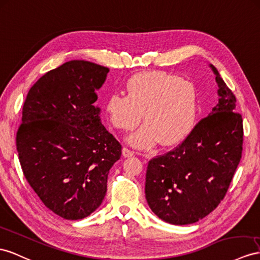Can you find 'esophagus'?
Instances as JSON below:
<instances>
[{"label": "esophagus", "instance_id": "obj_1", "mask_svg": "<svg viewBox=\"0 0 260 260\" xmlns=\"http://www.w3.org/2000/svg\"><path fill=\"white\" fill-rule=\"evenodd\" d=\"M122 152H123V156H124V157H132V156H134V151L128 149V148H126V147L123 148Z\"/></svg>", "mask_w": 260, "mask_h": 260}]
</instances>
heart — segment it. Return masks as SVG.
<instances>
[{
  "mask_svg": "<svg viewBox=\"0 0 260 260\" xmlns=\"http://www.w3.org/2000/svg\"><path fill=\"white\" fill-rule=\"evenodd\" d=\"M126 92L112 93L105 110L112 125L121 131L134 129L143 119L144 125L128 138L134 147L147 149L158 141L162 146L176 145L193 128L198 94L191 81L166 71H145L128 80Z\"/></svg>",
  "mask_w": 260,
  "mask_h": 260,
  "instance_id": "heart-1",
  "label": "heart"
}]
</instances>
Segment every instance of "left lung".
<instances>
[{
  "label": "left lung",
  "instance_id": "1",
  "mask_svg": "<svg viewBox=\"0 0 260 260\" xmlns=\"http://www.w3.org/2000/svg\"><path fill=\"white\" fill-rule=\"evenodd\" d=\"M218 84V102L177 147L150 159L145 194L149 208L175 225L198 222L216 209L241 161L243 118L236 98L211 66Z\"/></svg>",
  "mask_w": 260,
  "mask_h": 260
}]
</instances>
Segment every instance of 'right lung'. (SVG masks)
Listing matches in <instances>:
<instances>
[{
  "instance_id": "right-lung-1",
  "label": "right lung",
  "mask_w": 260,
  "mask_h": 260,
  "mask_svg": "<svg viewBox=\"0 0 260 260\" xmlns=\"http://www.w3.org/2000/svg\"><path fill=\"white\" fill-rule=\"evenodd\" d=\"M109 68L71 60L39 78L23 105L16 149L24 177L47 208L81 219L101 205L122 145L94 106Z\"/></svg>"
}]
</instances>
